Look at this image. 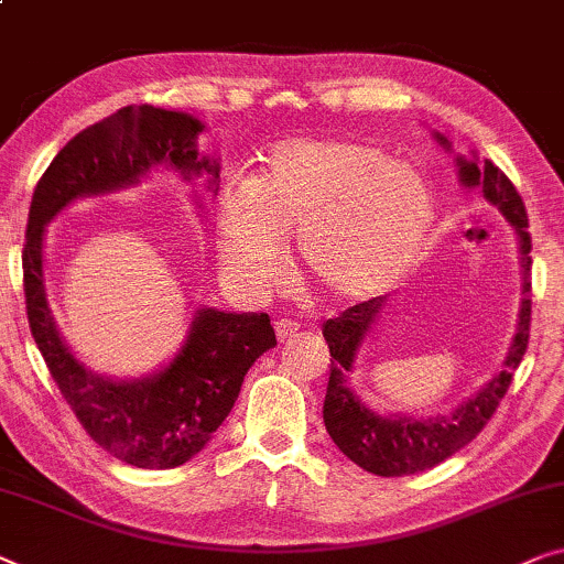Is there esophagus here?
Masks as SVG:
<instances>
[{"mask_svg":"<svg viewBox=\"0 0 564 564\" xmlns=\"http://www.w3.org/2000/svg\"><path fill=\"white\" fill-rule=\"evenodd\" d=\"M274 330H276V338L284 343V340H292L297 336L300 325L295 321H288V317H280V321L274 323Z\"/></svg>","mask_w":564,"mask_h":564,"instance_id":"esophagus-1","label":"esophagus"}]
</instances>
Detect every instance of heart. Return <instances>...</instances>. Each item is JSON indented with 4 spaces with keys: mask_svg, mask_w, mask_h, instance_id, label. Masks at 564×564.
I'll use <instances>...</instances> for the list:
<instances>
[{
    "mask_svg": "<svg viewBox=\"0 0 564 564\" xmlns=\"http://www.w3.org/2000/svg\"><path fill=\"white\" fill-rule=\"evenodd\" d=\"M432 221L417 167L354 140L274 144L257 177H231L216 200V251L249 292L274 284L297 236L302 280L330 300H366L397 282Z\"/></svg>",
    "mask_w": 564,
    "mask_h": 564,
    "instance_id": "obj_1",
    "label": "heart"
}]
</instances>
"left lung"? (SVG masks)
I'll list each match as a JSON object with an SVG mask.
<instances>
[{"label": "left lung", "mask_w": 564, "mask_h": 564, "mask_svg": "<svg viewBox=\"0 0 564 564\" xmlns=\"http://www.w3.org/2000/svg\"><path fill=\"white\" fill-rule=\"evenodd\" d=\"M437 142L451 150V142L437 134ZM458 175L465 187H480L484 198L501 210L506 221L513 226L519 236L521 269H524V290H521L519 323L513 333L509 354L503 358L501 371L484 383L476 394L465 399L458 410L451 414H437L430 420H414L404 414H381L371 412L361 402V397L350 389V371H354L356 356L364 340L377 325L387 297H373L358 305L343 310L338 317L323 323V336L330 348V379L323 402V422L333 443L346 458L354 460L358 468L373 473V476L394 478L412 476V473L435 468L437 463L451 458L470 443L484 430V424L494 417L496 406L509 389L513 371L519 369L521 358L527 354L529 323H532V236H529L527 208L517 187L506 177L491 160L478 165L476 154L473 160L458 158Z\"/></svg>", "instance_id": "obj_1"}]
</instances>
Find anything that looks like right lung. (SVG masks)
<instances>
[{"mask_svg":"<svg viewBox=\"0 0 564 564\" xmlns=\"http://www.w3.org/2000/svg\"><path fill=\"white\" fill-rule=\"evenodd\" d=\"M206 129L191 113L158 106H124L84 129L55 154L32 193L24 234V305L32 338L51 377L84 430L106 453L147 470H167L195 458L234 410L251 364L276 346L267 313H224L200 307L173 361L142 379H109L70 354L47 305L43 276L45 226L73 200L137 185L154 165L183 181L218 162L198 158Z\"/></svg>","mask_w":564,"mask_h":564,"instance_id":"obj_1","label":"right lung"}]
</instances>
